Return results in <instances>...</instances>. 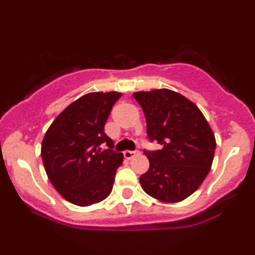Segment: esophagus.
Segmentation results:
<instances>
[{
	"mask_svg": "<svg viewBox=\"0 0 255 255\" xmlns=\"http://www.w3.org/2000/svg\"><path fill=\"white\" fill-rule=\"evenodd\" d=\"M140 152L139 151H125L124 152V156L126 159H131L133 157L135 156H139Z\"/></svg>",
	"mask_w": 255,
	"mask_h": 255,
	"instance_id": "1",
	"label": "esophagus"
}]
</instances>
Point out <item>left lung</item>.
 Returning a JSON list of instances; mask_svg holds the SVG:
<instances>
[{
  "mask_svg": "<svg viewBox=\"0 0 255 255\" xmlns=\"http://www.w3.org/2000/svg\"><path fill=\"white\" fill-rule=\"evenodd\" d=\"M133 97L145 114L148 139L162 145L160 150L144 151L150 168L140 176V184L157 200L182 201L211 169L215 134L197 105L175 91H140Z\"/></svg>",
  "mask_w": 255,
  "mask_h": 255,
  "instance_id": "1",
  "label": "left lung"
}]
</instances>
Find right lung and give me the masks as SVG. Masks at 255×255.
Returning a JSON list of instances; mask_svg holds the SVG:
<instances>
[{
  "label": "right lung",
  "mask_w": 255,
  "mask_h": 255,
  "mask_svg": "<svg viewBox=\"0 0 255 255\" xmlns=\"http://www.w3.org/2000/svg\"><path fill=\"white\" fill-rule=\"evenodd\" d=\"M122 93L91 92L64 109L42 141L44 169L54 188L69 203L90 206L109 197L124 154L114 152L104 133L113 105ZM105 142L108 150L102 151Z\"/></svg>",
  "instance_id": "obj_1"
}]
</instances>
